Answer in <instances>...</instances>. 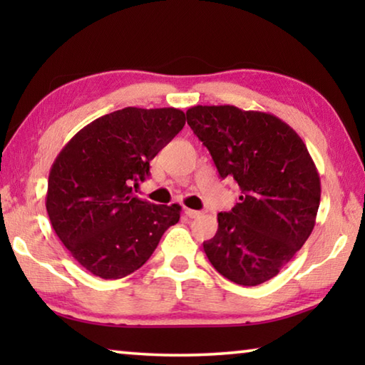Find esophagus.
<instances>
[{
  "mask_svg": "<svg viewBox=\"0 0 365 365\" xmlns=\"http://www.w3.org/2000/svg\"><path fill=\"white\" fill-rule=\"evenodd\" d=\"M185 214H187L190 219H197L201 215L200 211H195V209H190V207H185Z\"/></svg>",
  "mask_w": 365,
  "mask_h": 365,
  "instance_id": "34e87169",
  "label": "esophagus"
}]
</instances>
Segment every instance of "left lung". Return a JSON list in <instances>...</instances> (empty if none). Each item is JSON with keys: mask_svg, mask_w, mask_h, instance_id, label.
I'll use <instances>...</instances> for the list:
<instances>
[{"mask_svg": "<svg viewBox=\"0 0 365 365\" xmlns=\"http://www.w3.org/2000/svg\"><path fill=\"white\" fill-rule=\"evenodd\" d=\"M187 120L219 175L242 190L237 206L217 214L214 238L202 243L209 262L233 283L261 285L292 261L316 225V164L299 135L272 114L195 106Z\"/></svg>", "mask_w": 365, "mask_h": 365, "instance_id": "8db88e82", "label": "left lung"}]
</instances>
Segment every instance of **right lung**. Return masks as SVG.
Instances as JSON below:
<instances>
[{"label": "right lung", "instance_id": "add662e5", "mask_svg": "<svg viewBox=\"0 0 365 365\" xmlns=\"http://www.w3.org/2000/svg\"><path fill=\"white\" fill-rule=\"evenodd\" d=\"M175 108H123L73 135L48 178L46 211L72 257L96 277L138 270L180 219L178 205H153L132 188L150 177V160L182 130Z\"/></svg>", "mask_w": 365, "mask_h": 365}]
</instances>
